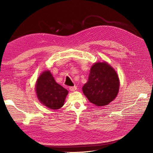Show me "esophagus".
Listing matches in <instances>:
<instances>
[{"mask_svg":"<svg viewBox=\"0 0 153 153\" xmlns=\"http://www.w3.org/2000/svg\"><path fill=\"white\" fill-rule=\"evenodd\" d=\"M77 89V87L76 86H73V87H69V90L72 92L75 91Z\"/></svg>","mask_w":153,"mask_h":153,"instance_id":"1","label":"esophagus"}]
</instances>
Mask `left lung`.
<instances>
[{
	"mask_svg": "<svg viewBox=\"0 0 153 153\" xmlns=\"http://www.w3.org/2000/svg\"><path fill=\"white\" fill-rule=\"evenodd\" d=\"M119 86V78L115 69L106 62H98L91 66L82 91L91 103L103 106L116 98Z\"/></svg>",
	"mask_w": 153,
	"mask_h": 153,
	"instance_id": "left-lung-1",
	"label": "left lung"
}]
</instances>
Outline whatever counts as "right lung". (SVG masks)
<instances>
[{
  "instance_id": "right-lung-1",
  "label": "right lung",
  "mask_w": 153,
  "mask_h": 153,
  "mask_svg": "<svg viewBox=\"0 0 153 153\" xmlns=\"http://www.w3.org/2000/svg\"><path fill=\"white\" fill-rule=\"evenodd\" d=\"M36 93L41 103L48 108L57 110L64 104L68 91L55 82L52 74L46 70L36 81Z\"/></svg>"
}]
</instances>
